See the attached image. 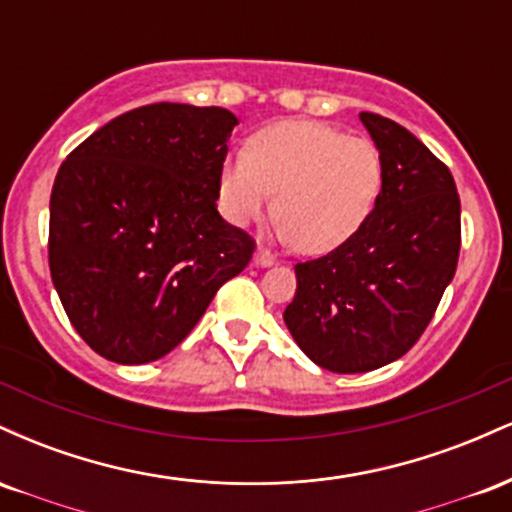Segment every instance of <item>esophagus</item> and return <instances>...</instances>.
<instances>
[{
    "instance_id": "obj_1",
    "label": "esophagus",
    "mask_w": 512,
    "mask_h": 512,
    "mask_svg": "<svg viewBox=\"0 0 512 512\" xmlns=\"http://www.w3.org/2000/svg\"><path fill=\"white\" fill-rule=\"evenodd\" d=\"M252 264H255V267H272L274 257L269 255L267 250H257L255 255H252Z\"/></svg>"
}]
</instances>
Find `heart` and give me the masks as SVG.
<instances>
[{
    "instance_id": "b5f03b06",
    "label": "heart",
    "mask_w": 512,
    "mask_h": 512,
    "mask_svg": "<svg viewBox=\"0 0 512 512\" xmlns=\"http://www.w3.org/2000/svg\"><path fill=\"white\" fill-rule=\"evenodd\" d=\"M383 158L363 137L322 122H276L252 137L248 154L228 158L219 178L223 216L236 226L272 204L279 233L308 255L346 243L378 202Z\"/></svg>"
}]
</instances>
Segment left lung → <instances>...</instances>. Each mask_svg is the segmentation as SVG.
Here are the masks:
<instances>
[{
	"label": "left lung",
	"instance_id": "left-lung-1",
	"mask_svg": "<svg viewBox=\"0 0 512 512\" xmlns=\"http://www.w3.org/2000/svg\"><path fill=\"white\" fill-rule=\"evenodd\" d=\"M361 122L383 158V190L346 243L296 264V296L284 310L303 354L332 373H366L407 354L460 257L450 170L397 122L373 113Z\"/></svg>",
	"mask_w": 512,
	"mask_h": 512
}]
</instances>
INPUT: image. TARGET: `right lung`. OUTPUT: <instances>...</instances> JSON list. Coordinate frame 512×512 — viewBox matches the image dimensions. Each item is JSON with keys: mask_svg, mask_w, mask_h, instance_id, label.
<instances>
[{"mask_svg": "<svg viewBox=\"0 0 512 512\" xmlns=\"http://www.w3.org/2000/svg\"><path fill=\"white\" fill-rule=\"evenodd\" d=\"M226 108L154 103L79 144L50 195V274L69 322L125 366L170 354L255 243L216 209Z\"/></svg>", "mask_w": 512, "mask_h": 512, "instance_id": "add662e5", "label": "right lung"}]
</instances>
